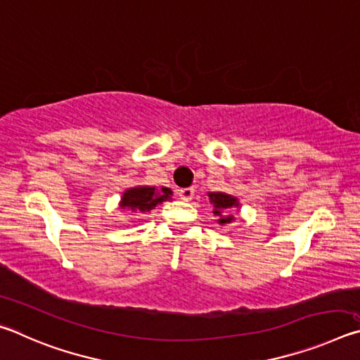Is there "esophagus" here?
<instances>
[{
    "label": "esophagus",
    "mask_w": 360,
    "mask_h": 360,
    "mask_svg": "<svg viewBox=\"0 0 360 360\" xmlns=\"http://www.w3.org/2000/svg\"><path fill=\"white\" fill-rule=\"evenodd\" d=\"M179 197H181V200H184V202H191L192 197H193V188H192V187L181 188V191H179Z\"/></svg>",
    "instance_id": "esophagus-1"
}]
</instances>
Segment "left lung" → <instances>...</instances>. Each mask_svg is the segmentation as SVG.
I'll return each instance as SVG.
<instances>
[{
	"label": "left lung",
	"instance_id": "1",
	"mask_svg": "<svg viewBox=\"0 0 360 360\" xmlns=\"http://www.w3.org/2000/svg\"><path fill=\"white\" fill-rule=\"evenodd\" d=\"M210 197V203L214 206V216L217 217V224L219 225H229L235 221V216L230 214L231 210H240V202L238 198L233 197V195L225 193V192H208ZM229 212V215L224 214V211Z\"/></svg>",
	"mask_w": 360,
	"mask_h": 360
}]
</instances>
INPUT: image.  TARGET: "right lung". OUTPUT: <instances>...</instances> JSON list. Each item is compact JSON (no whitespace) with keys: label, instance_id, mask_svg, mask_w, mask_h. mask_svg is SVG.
<instances>
[{"label":"right lung","instance_id":"obj_1","mask_svg":"<svg viewBox=\"0 0 360 360\" xmlns=\"http://www.w3.org/2000/svg\"><path fill=\"white\" fill-rule=\"evenodd\" d=\"M172 195L173 191L168 187L157 188L154 186H135L127 188V191L122 193L119 208L122 211L144 214V212L155 210V206L160 203L169 202V200H172Z\"/></svg>","mask_w":360,"mask_h":360}]
</instances>
